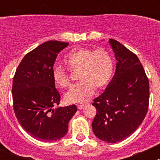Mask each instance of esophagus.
Listing matches in <instances>:
<instances>
[{"instance_id":"esophagus-1","label":"esophagus","mask_w":160,"mask_h":160,"mask_svg":"<svg viewBox=\"0 0 160 160\" xmlns=\"http://www.w3.org/2000/svg\"><path fill=\"white\" fill-rule=\"evenodd\" d=\"M85 107H86V105H78L77 106V108H78L79 110H82V109L84 108Z\"/></svg>"}]
</instances>
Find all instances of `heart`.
<instances>
[{
	"label": "heart",
	"mask_w": 160,
	"mask_h": 160,
	"mask_svg": "<svg viewBox=\"0 0 160 160\" xmlns=\"http://www.w3.org/2000/svg\"><path fill=\"white\" fill-rule=\"evenodd\" d=\"M64 62L70 70L78 72L81 80L66 93L67 103H84L93 95L95 88H102L110 81L114 61L107 49L99 48L93 50L90 48H76L71 50L64 58ZM53 81L60 88L70 85L69 73L60 67L52 70Z\"/></svg>",
	"instance_id": "heart-1"
}]
</instances>
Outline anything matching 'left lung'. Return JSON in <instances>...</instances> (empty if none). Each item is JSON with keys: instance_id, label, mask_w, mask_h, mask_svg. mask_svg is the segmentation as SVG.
<instances>
[{"instance_id": "8db88e82", "label": "left lung", "mask_w": 160, "mask_h": 160, "mask_svg": "<svg viewBox=\"0 0 160 160\" xmlns=\"http://www.w3.org/2000/svg\"><path fill=\"white\" fill-rule=\"evenodd\" d=\"M117 64L112 80L93 100L97 114L92 122L94 135L109 143L122 141L144 120L149 108V83L136 55L114 39H109Z\"/></svg>"}]
</instances>
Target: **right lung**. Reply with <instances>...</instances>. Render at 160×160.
<instances>
[{
	"label": "right lung",
	"mask_w": 160,
	"mask_h": 160,
	"mask_svg": "<svg viewBox=\"0 0 160 160\" xmlns=\"http://www.w3.org/2000/svg\"><path fill=\"white\" fill-rule=\"evenodd\" d=\"M68 42L48 41L27 53L13 78V108L21 126L40 141H56L68 131L75 104L59 105L60 95L55 88L52 70L57 55Z\"/></svg>",
	"instance_id": "right-lung-1"
}]
</instances>
